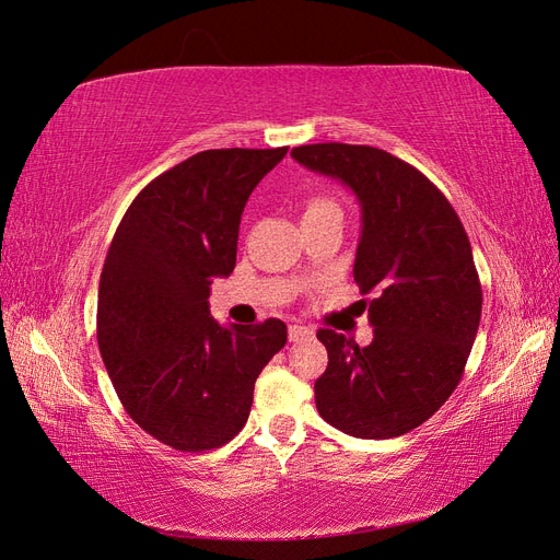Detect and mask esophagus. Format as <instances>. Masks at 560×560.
I'll list each match as a JSON object with an SVG mask.
<instances>
[{
	"mask_svg": "<svg viewBox=\"0 0 560 560\" xmlns=\"http://www.w3.org/2000/svg\"><path fill=\"white\" fill-rule=\"evenodd\" d=\"M315 331L311 327H303V325H290V341H308L313 338Z\"/></svg>",
	"mask_w": 560,
	"mask_h": 560,
	"instance_id": "esophagus-1",
	"label": "esophagus"
}]
</instances>
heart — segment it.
Listing matches in <instances>:
<instances>
[{"mask_svg":"<svg viewBox=\"0 0 560 560\" xmlns=\"http://www.w3.org/2000/svg\"><path fill=\"white\" fill-rule=\"evenodd\" d=\"M327 210H338L331 200L327 198H311L306 202V210H303V217H311V214H319V212H327Z\"/></svg>","mask_w":560,"mask_h":560,"instance_id":"b5f03b06","label":"heart"}]
</instances>
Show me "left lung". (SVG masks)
Instances as JSON below:
<instances>
[{
    "label": "left lung",
    "instance_id": "1",
    "mask_svg": "<svg viewBox=\"0 0 560 560\" xmlns=\"http://www.w3.org/2000/svg\"><path fill=\"white\" fill-rule=\"evenodd\" d=\"M292 159L358 196L362 233L352 276L374 341L360 348L319 329L327 371L315 404L329 425L360 439L411 432L463 378L479 331L481 282L446 196L413 165L366 144H303Z\"/></svg>",
    "mask_w": 560,
    "mask_h": 560
}]
</instances>
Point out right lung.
Masks as SVG:
<instances>
[{"label":"right lung","instance_id":"obj_1","mask_svg":"<svg viewBox=\"0 0 560 560\" xmlns=\"http://www.w3.org/2000/svg\"><path fill=\"white\" fill-rule=\"evenodd\" d=\"M278 149H208L149 182L109 245L97 292V346L128 416L177 451L224 446L249 416L254 383L287 325L222 327L210 284L235 268L249 194Z\"/></svg>","mask_w":560,"mask_h":560}]
</instances>
